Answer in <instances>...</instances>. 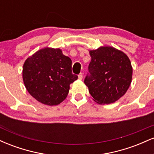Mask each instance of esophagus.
<instances>
[{
  "label": "esophagus",
  "instance_id": "34e87169",
  "mask_svg": "<svg viewBox=\"0 0 154 154\" xmlns=\"http://www.w3.org/2000/svg\"><path fill=\"white\" fill-rule=\"evenodd\" d=\"M78 78H79V79H82L83 78V74L82 73L79 74V75H78Z\"/></svg>",
  "mask_w": 154,
  "mask_h": 154
}]
</instances>
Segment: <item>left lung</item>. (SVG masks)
<instances>
[{
  "label": "left lung",
  "instance_id": "left-lung-1",
  "mask_svg": "<svg viewBox=\"0 0 154 154\" xmlns=\"http://www.w3.org/2000/svg\"><path fill=\"white\" fill-rule=\"evenodd\" d=\"M91 61L84 82L99 104L114 103L125 94L132 82V67L122 51L113 47L90 51Z\"/></svg>",
  "mask_w": 154,
  "mask_h": 154
}]
</instances>
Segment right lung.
<instances>
[{"mask_svg":"<svg viewBox=\"0 0 154 154\" xmlns=\"http://www.w3.org/2000/svg\"><path fill=\"white\" fill-rule=\"evenodd\" d=\"M22 77L26 89L38 101L56 106L66 98L69 85L78 77L72 74V60L59 48H45L26 60Z\"/></svg>","mask_w":154,"mask_h":154,"instance_id":"right-lung-1","label":"right lung"}]
</instances>
